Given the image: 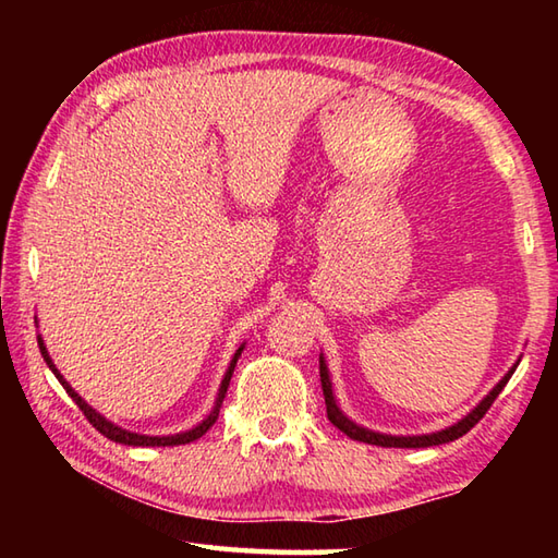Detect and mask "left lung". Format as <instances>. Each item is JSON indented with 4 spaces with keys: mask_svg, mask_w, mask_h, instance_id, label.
Instances as JSON below:
<instances>
[{
    "mask_svg": "<svg viewBox=\"0 0 558 558\" xmlns=\"http://www.w3.org/2000/svg\"><path fill=\"white\" fill-rule=\"evenodd\" d=\"M512 374H514V369L509 372L505 379L499 381L495 389L487 393V399L480 403L475 411L468 413L465 418L456 423V426H450L446 430H438V433H430V436H409V438H403V436H381V433L359 428L356 423L349 421L347 415L337 409L335 396H332V384H329V374H327V366H325V359L319 356V381H323V393H325V405H327L329 423H332V426H337L349 438L369 442V446H381V448H430V446H440V442H450V440H456V438H462L472 426H475V423L483 421V415L489 411V405L495 403V399L499 396V391L505 389L507 381L512 379Z\"/></svg>",
    "mask_w": 558,
    "mask_h": 558,
    "instance_id": "8db88e82",
    "label": "left lung"
}]
</instances>
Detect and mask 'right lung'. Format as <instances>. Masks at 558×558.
Returning <instances> with one entry per match:
<instances>
[{
	"label": "right lung",
	"mask_w": 558,
	"mask_h": 558,
	"mask_svg": "<svg viewBox=\"0 0 558 558\" xmlns=\"http://www.w3.org/2000/svg\"><path fill=\"white\" fill-rule=\"evenodd\" d=\"M36 339H39V349H41L44 362L49 364V369L56 374V379L61 381V386L65 389V393L71 396V399L75 401V405H78V409L83 411V415H86V418L93 423V428L100 430L102 436L110 438V440L122 442V446H145V448H147V446H186V442H192V440H196V438H202L204 433L214 426L216 418H219V411H221V403H223V399H226V389H229L231 374H233V369H235V362H239V356H241V352H243V347H241L239 352L233 354V362H231V366H229V372H226V376H223L221 389H219V399H216V405H214V411L209 413V418H204V421L199 423V426L192 428V430H186V433H177V436H137V433H130V430H122V428H118L116 423L106 421L98 411H93L90 405H88L86 401H83L81 396L71 389L69 381H65L63 376L59 374V369H56V364L51 362V356H49V352H46V347H44V339H41V337H36Z\"/></svg>",
	"instance_id": "right-lung-1"
}]
</instances>
